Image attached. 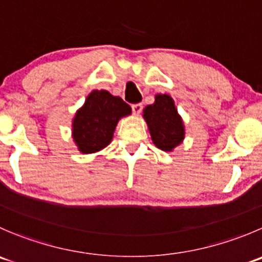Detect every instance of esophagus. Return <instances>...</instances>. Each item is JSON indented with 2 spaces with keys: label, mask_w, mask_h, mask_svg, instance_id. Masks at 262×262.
<instances>
[{
  "label": "esophagus",
  "mask_w": 262,
  "mask_h": 262,
  "mask_svg": "<svg viewBox=\"0 0 262 262\" xmlns=\"http://www.w3.org/2000/svg\"><path fill=\"white\" fill-rule=\"evenodd\" d=\"M142 108H143L142 103H136V105L132 106V110H133L134 115H139V114H141V111H142Z\"/></svg>",
  "instance_id": "esophagus-1"
}]
</instances>
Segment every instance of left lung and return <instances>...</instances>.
Masks as SVG:
<instances>
[{
	"label": "left lung",
	"mask_w": 262,
	"mask_h": 262,
	"mask_svg": "<svg viewBox=\"0 0 262 262\" xmlns=\"http://www.w3.org/2000/svg\"><path fill=\"white\" fill-rule=\"evenodd\" d=\"M143 119L157 148L172 152L185 138V126L171 96H155V102L143 108Z\"/></svg>",
	"instance_id": "1"
}]
</instances>
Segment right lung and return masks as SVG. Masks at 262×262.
Wrapping results in <instances>:
<instances>
[{"instance_id": "right-lung-1", "label": "right lung", "mask_w": 262, "mask_h": 262, "mask_svg": "<svg viewBox=\"0 0 262 262\" xmlns=\"http://www.w3.org/2000/svg\"><path fill=\"white\" fill-rule=\"evenodd\" d=\"M132 107L108 91L93 90L72 120V137L83 155L96 154L111 143L119 120Z\"/></svg>"}]
</instances>
